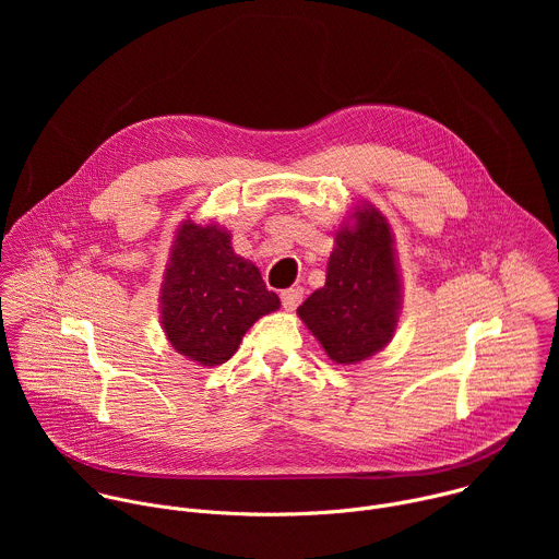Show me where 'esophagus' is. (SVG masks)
<instances>
[{
	"label": "esophagus",
	"instance_id": "1",
	"mask_svg": "<svg viewBox=\"0 0 559 559\" xmlns=\"http://www.w3.org/2000/svg\"><path fill=\"white\" fill-rule=\"evenodd\" d=\"M281 300H283V307L287 311H294L300 305V300H302V289L300 287L285 289V292H281Z\"/></svg>",
	"mask_w": 559,
	"mask_h": 559
}]
</instances>
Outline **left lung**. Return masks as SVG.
<instances>
[{
	"mask_svg": "<svg viewBox=\"0 0 559 559\" xmlns=\"http://www.w3.org/2000/svg\"><path fill=\"white\" fill-rule=\"evenodd\" d=\"M356 227L336 234L325 287L300 307L302 323L332 360L360 362L393 336L401 309V278L386 218L371 205L358 207Z\"/></svg>",
	"mask_w": 559,
	"mask_h": 559,
	"instance_id": "left-lung-1",
	"label": "left lung"
}]
</instances>
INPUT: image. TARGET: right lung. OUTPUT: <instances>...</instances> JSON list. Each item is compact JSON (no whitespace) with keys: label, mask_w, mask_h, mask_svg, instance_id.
<instances>
[{"label":"right lung","mask_w":559,"mask_h":559,"mask_svg":"<svg viewBox=\"0 0 559 559\" xmlns=\"http://www.w3.org/2000/svg\"><path fill=\"white\" fill-rule=\"evenodd\" d=\"M278 305L259 267L234 254L227 229L192 221L179 227L162 289L164 330L179 354L205 367L223 365Z\"/></svg>","instance_id":"right-lung-1"}]
</instances>
